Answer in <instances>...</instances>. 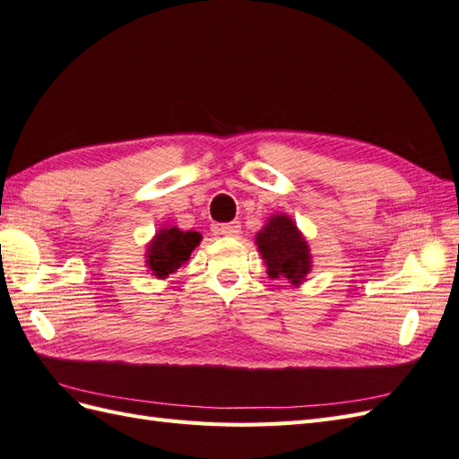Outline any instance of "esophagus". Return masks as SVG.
<instances>
[{
    "instance_id": "1",
    "label": "esophagus",
    "mask_w": 459,
    "mask_h": 459,
    "mask_svg": "<svg viewBox=\"0 0 459 459\" xmlns=\"http://www.w3.org/2000/svg\"><path fill=\"white\" fill-rule=\"evenodd\" d=\"M218 233L226 235V238H238V235L241 233V224H239V221H230V224H221L218 228Z\"/></svg>"
}]
</instances>
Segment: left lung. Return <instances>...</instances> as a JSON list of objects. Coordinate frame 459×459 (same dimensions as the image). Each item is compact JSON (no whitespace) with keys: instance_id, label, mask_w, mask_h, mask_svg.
Wrapping results in <instances>:
<instances>
[{"instance_id":"8db88e82","label":"left lung","mask_w":459,"mask_h":459,"mask_svg":"<svg viewBox=\"0 0 459 459\" xmlns=\"http://www.w3.org/2000/svg\"><path fill=\"white\" fill-rule=\"evenodd\" d=\"M256 247L268 266V275L300 285L312 270L307 239L287 214L270 216L268 224L256 233Z\"/></svg>"}]
</instances>
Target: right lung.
<instances>
[{
    "label": "right lung",
    "instance_id": "1",
    "mask_svg": "<svg viewBox=\"0 0 459 459\" xmlns=\"http://www.w3.org/2000/svg\"><path fill=\"white\" fill-rule=\"evenodd\" d=\"M203 235L199 231H182L179 228H162L147 247V266L152 275L169 277L179 266L189 260L191 253L201 243Z\"/></svg>",
    "mask_w": 459,
    "mask_h": 459
}]
</instances>
